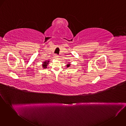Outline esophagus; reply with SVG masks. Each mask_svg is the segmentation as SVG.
<instances>
[{"label": "esophagus", "mask_w": 126, "mask_h": 126, "mask_svg": "<svg viewBox=\"0 0 126 126\" xmlns=\"http://www.w3.org/2000/svg\"><path fill=\"white\" fill-rule=\"evenodd\" d=\"M54 57H55V58H56V59H58V57H59V56H58L57 54H55V55H54Z\"/></svg>", "instance_id": "obj_1"}]
</instances>
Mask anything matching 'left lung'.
I'll use <instances>...</instances> for the list:
<instances>
[{"label":"left lung","instance_id":"obj_1","mask_svg":"<svg viewBox=\"0 0 126 126\" xmlns=\"http://www.w3.org/2000/svg\"><path fill=\"white\" fill-rule=\"evenodd\" d=\"M70 65H71V64H70V63H68V64H67V67H70Z\"/></svg>","mask_w":126,"mask_h":126}]
</instances>
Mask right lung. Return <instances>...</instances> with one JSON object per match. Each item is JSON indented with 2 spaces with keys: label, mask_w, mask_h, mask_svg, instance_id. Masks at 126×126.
Segmentation results:
<instances>
[{
  "label": "right lung",
  "mask_w": 126,
  "mask_h": 126,
  "mask_svg": "<svg viewBox=\"0 0 126 126\" xmlns=\"http://www.w3.org/2000/svg\"><path fill=\"white\" fill-rule=\"evenodd\" d=\"M49 62V61H45L43 63V64H42V66H43V68L44 69L47 68V65H48Z\"/></svg>",
  "instance_id": "right-lung-1"
}]
</instances>
